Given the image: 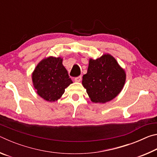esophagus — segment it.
<instances>
[{"mask_svg":"<svg viewBox=\"0 0 157 157\" xmlns=\"http://www.w3.org/2000/svg\"><path fill=\"white\" fill-rule=\"evenodd\" d=\"M74 80H75V82H81V80H82V76L77 77V78H75V79H74Z\"/></svg>","mask_w":157,"mask_h":157,"instance_id":"1","label":"esophagus"}]
</instances>
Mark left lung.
Segmentation results:
<instances>
[{
    "instance_id": "obj_1",
    "label": "left lung",
    "mask_w": 157,
    "mask_h": 157,
    "mask_svg": "<svg viewBox=\"0 0 157 157\" xmlns=\"http://www.w3.org/2000/svg\"><path fill=\"white\" fill-rule=\"evenodd\" d=\"M126 73L112 55L104 54L96 59H89L87 73L82 77V85L93 102L106 103L121 92Z\"/></svg>"
}]
</instances>
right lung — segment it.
Segmentation results:
<instances>
[{
  "mask_svg": "<svg viewBox=\"0 0 157 157\" xmlns=\"http://www.w3.org/2000/svg\"><path fill=\"white\" fill-rule=\"evenodd\" d=\"M62 62V57L44 58L32 73V80L36 94L48 102L59 100L65 89L73 83Z\"/></svg>",
  "mask_w": 157,
  "mask_h": 157,
  "instance_id": "obj_1",
  "label": "right lung"
}]
</instances>
